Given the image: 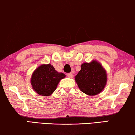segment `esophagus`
Listing matches in <instances>:
<instances>
[{
  "mask_svg": "<svg viewBox=\"0 0 135 135\" xmlns=\"http://www.w3.org/2000/svg\"><path fill=\"white\" fill-rule=\"evenodd\" d=\"M67 75H68V77H69V78H73V76H74L73 74H72V73H68Z\"/></svg>",
  "mask_w": 135,
  "mask_h": 135,
  "instance_id": "obj_1",
  "label": "esophagus"
}]
</instances>
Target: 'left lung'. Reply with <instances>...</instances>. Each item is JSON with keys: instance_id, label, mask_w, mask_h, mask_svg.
<instances>
[{"instance_id": "obj_1", "label": "left lung", "mask_w": 135, "mask_h": 135, "mask_svg": "<svg viewBox=\"0 0 135 135\" xmlns=\"http://www.w3.org/2000/svg\"><path fill=\"white\" fill-rule=\"evenodd\" d=\"M75 82L82 92L90 96L99 94L104 89L107 82L106 72L96 61L84 62L75 77Z\"/></svg>"}]
</instances>
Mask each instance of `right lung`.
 <instances>
[{
	"label": "right lung",
	"mask_w": 135,
	"mask_h": 135,
	"mask_svg": "<svg viewBox=\"0 0 135 135\" xmlns=\"http://www.w3.org/2000/svg\"><path fill=\"white\" fill-rule=\"evenodd\" d=\"M65 76L63 73H58L50 64H43L33 73L31 83L37 93L47 97L55 91L60 80Z\"/></svg>",
	"instance_id": "right-lung-1"
}]
</instances>
